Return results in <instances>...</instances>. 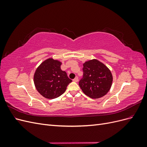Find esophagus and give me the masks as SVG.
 Listing matches in <instances>:
<instances>
[{
	"label": "esophagus",
	"mask_w": 147,
	"mask_h": 147,
	"mask_svg": "<svg viewBox=\"0 0 147 147\" xmlns=\"http://www.w3.org/2000/svg\"><path fill=\"white\" fill-rule=\"evenodd\" d=\"M73 81H74V82H78V77H75V78L73 80Z\"/></svg>",
	"instance_id": "34e87169"
}]
</instances>
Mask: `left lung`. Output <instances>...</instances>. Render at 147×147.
I'll use <instances>...</instances> for the list:
<instances>
[{"instance_id": "1", "label": "left lung", "mask_w": 147, "mask_h": 147, "mask_svg": "<svg viewBox=\"0 0 147 147\" xmlns=\"http://www.w3.org/2000/svg\"><path fill=\"white\" fill-rule=\"evenodd\" d=\"M83 77L79 82V86L86 96L98 99L109 91L113 76L105 64L95 59L88 61L83 64Z\"/></svg>"}]
</instances>
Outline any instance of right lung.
<instances>
[{
	"label": "right lung",
	"mask_w": 147,
	"mask_h": 147,
	"mask_svg": "<svg viewBox=\"0 0 147 147\" xmlns=\"http://www.w3.org/2000/svg\"><path fill=\"white\" fill-rule=\"evenodd\" d=\"M61 62L48 58L41 63L34 75L35 86L38 92L47 99H55L65 91L72 82L65 71L61 69Z\"/></svg>",
	"instance_id": "right-lung-1"
}]
</instances>
